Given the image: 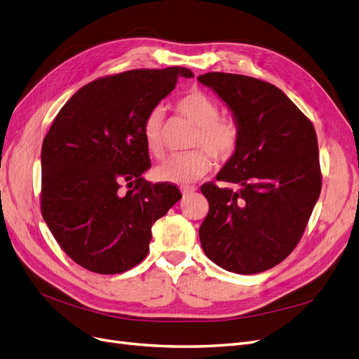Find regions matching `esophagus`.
I'll return each instance as SVG.
<instances>
[{
  "label": "esophagus",
  "instance_id": "esophagus-1",
  "mask_svg": "<svg viewBox=\"0 0 359 359\" xmlns=\"http://www.w3.org/2000/svg\"><path fill=\"white\" fill-rule=\"evenodd\" d=\"M180 191H182V195H183V196H188V195H192L196 189H195L194 187H182Z\"/></svg>",
  "mask_w": 359,
  "mask_h": 359
}]
</instances>
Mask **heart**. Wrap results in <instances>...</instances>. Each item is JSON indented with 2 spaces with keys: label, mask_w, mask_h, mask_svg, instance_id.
Returning a JSON list of instances; mask_svg holds the SVG:
<instances>
[{
  "label": "heart",
  "mask_w": 359,
  "mask_h": 359,
  "mask_svg": "<svg viewBox=\"0 0 359 359\" xmlns=\"http://www.w3.org/2000/svg\"><path fill=\"white\" fill-rule=\"evenodd\" d=\"M176 109L196 126L191 142V151L175 154L163 159L155 168V177L161 182L187 184L207 175L213 156L224 163L231 159L241 143L240 124L232 116H220L219 104L215 99L200 90H191L183 95ZM164 111L155 106L146 115L142 126V136L146 149L152 155L161 156L164 151Z\"/></svg>",
  "instance_id": "1"
}]
</instances>
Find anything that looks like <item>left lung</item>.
I'll list each match as a JSON object with an SVG mask.
<instances>
[{
  "mask_svg": "<svg viewBox=\"0 0 359 359\" xmlns=\"http://www.w3.org/2000/svg\"><path fill=\"white\" fill-rule=\"evenodd\" d=\"M198 81L228 104L241 143L216 176L238 189L201 187L210 204L200 226L205 256L235 273L281 263L306 228L321 194L316 133L284 93L262 79L208 72Z\"/></svg>",
  "mask_w": 359,
  "mask_h": 359,
  "instance_id": "1",
  "label": "left lung"
}]
</instances>
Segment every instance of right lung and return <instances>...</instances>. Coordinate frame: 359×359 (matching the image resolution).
Wrapping results in <instances>:
<instances>
[{
  "label": "right lung",
  "mask_w": 359,
  "mask_h": 359,
  "mask_svg": "<svg viewBox=\"0 0 359 359\" xmlns=\"http://www.w3.org/2000/svg\"><path fill=\"white\" fill-rule=\"evenodd\" d=\"M180 76L194 74L172 66L95 79L53 121L41 149V213L79 266L102 275L135 268L152 224L182 198L176 184L142 177L151 167L143 121Z\"/></svg>",
  "instance_id": "add662e5"
}]
</instances>
